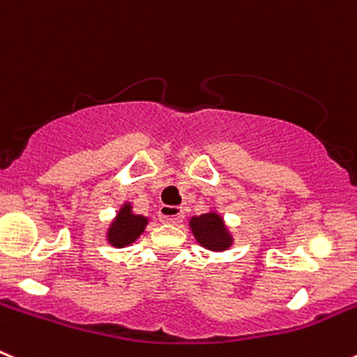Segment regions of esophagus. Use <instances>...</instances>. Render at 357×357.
Segmentation results:
<instances>
[{
  "mask_svg": "<svg viewBox=\"0 0 357 357\" xmlns=\"http://www.w3.org/2000/svg\"><path fill=\"white\" fill-rule=\"evenodd\" d=\"M159 220L164 223H181L184 220V211L182 207L162 206L159 209Z\"/></svg>",
  "mask_w": 357,
  "mask_h": 357,
  "instance_id": "esophagus-1",
  "label": "esophagus"
}]
</instances>
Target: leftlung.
Segmentation results:
<instances>
[{
	"label": "left lung",
	"instance_id": "8db88e82",
	"mask_svg": "<svg viewBox=\"0 0 357 357\" xmlns=\"http://www.w3.org/2000/svg\"><path fill=\"white\" fill-rule=\"evenodd\" d=\"M189 225L198 243H202V247L209 250H225L232 243L230 234L223 225V220L218 214H202V216L193 218Z\"/></svg>",
	"mask_w": 357,
	"mask_h": 357
}]
</instances>
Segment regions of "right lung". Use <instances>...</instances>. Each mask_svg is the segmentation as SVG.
Masks as SVG:
<instances>
[{
	"mask_svg": "<svg viewBox=\"0 0 357 357\" xmlns=\"http://www.w3.org/2000/svg\"><path fill=\"white\" fill-rule=\"evenodd\" d=\"M148 220L146 218L139 216V214H132L130 206H123L116 216V222L110 225L109 229V241L114 247H125L130 245L135 239L139 238V234L146 227Z\"/></svg>",
	"mask_w": 357,
	"mask_h": 357,
	"instance_id": "add662e5",
	"label": "right lung"
}]
</instances>
